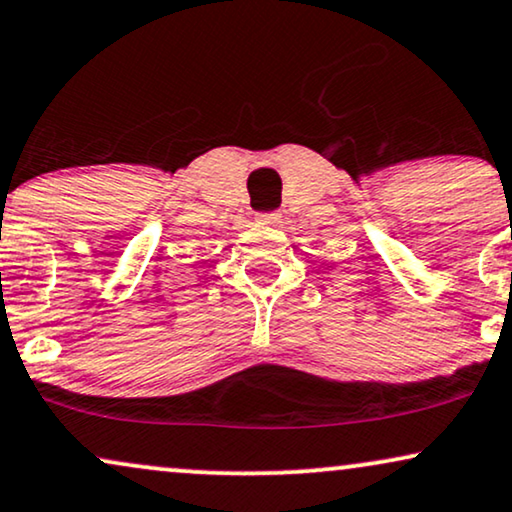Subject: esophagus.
<instances>
[{"instance_id":"34e87169","label":"esophagus","mask_w":512,"mask_h":512,"mask_svg":"<svg viewBox=\"0 0 512 512\" xmlns=\"http://www.w3.org/2000/svg\"><path fill=\"white\" fill-rule=\"evenodd\" d=\"M257 220L264 222V224H278V222H281V213H276V210H269V213L257 215Z\"/></svg>"}]
</instances>
